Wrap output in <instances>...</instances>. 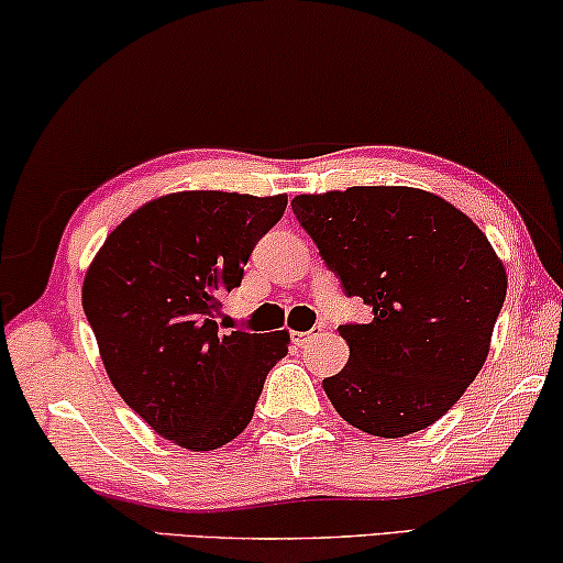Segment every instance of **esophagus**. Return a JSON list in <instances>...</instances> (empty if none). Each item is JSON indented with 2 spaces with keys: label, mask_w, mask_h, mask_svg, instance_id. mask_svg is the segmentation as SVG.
Instances as JSON below:
<instances>
[{
  "label": "esophagus",
  "mask_w": 563,
  "mask_h": 563,
  "mask_svg": "<svg viewBox=\"0 0 563 563\" xmlns=\"http://www.w3.org/2000/svg\"><path fill=\"white\" fill-rule=\"evenodd\" d=\"M310 339H313V331H292L290 333V341L296 343V346H306Z\"/></svg>",
  "instance_id": "obj_1"
}]
</instances>
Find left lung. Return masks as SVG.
Wrapping results in <instances>:
<instances>
[{"mask_svg": "<svg viewBox=\"0 0 563 563\" xmlns=\"http://www.w3.org/2000/svg\"><path fill=\"white\" fill-rule=\"evenodd\" d=\"M292 214L351 298L349 364L323 389L349 424L376 438L424 430L455 407L490 351L506 267L481 228L430 191L349 187L298 195Z\"/></svg>", "mask_w": 563, "mask_h": 563, "instance_id": "1", "label": "left lung"}]
</instances>
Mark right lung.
I'll return each instance as SVG.
<instances>
[{
  "label": "right lung",
  "instance_id": "add662e5",
  "mask_svg": "<svg viewBox=\"0 0 563 563\" xmlns=\"http://www.w3.org/2000/svg\"><path fill=\"white\" fill-rule=\"evenodd\" d=\"M288 197L176 191L108 234L82 280V310L108 379L148 427L187 450H217L253 419L288 331L222 333L220 298L242 283Z\"/></svg>",
  "mask_w": 563,
  "mask_h": 563
}]
</instances>
